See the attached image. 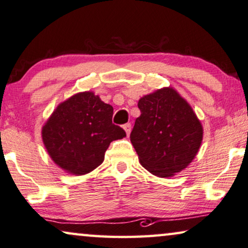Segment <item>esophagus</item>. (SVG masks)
I'll use <instances>...</instances> for the list:
<instances>
[{
	"label": "esophagus",
	"mask_w": 248,
	"mask_h": 248,
	"mask_svg": "<svg viewBox=\"0 0 248 248\" xmlns=\"http://www.w3.org/2000/svg\"><path fill=\"white\" fill-rule=\"evenodd\" d=\"M124 130L125 131V134H127V136H129V134H130V131H131V124H124Z\"/></svg>",
	"instance_id": "esophagus-1"
}]
</instances>
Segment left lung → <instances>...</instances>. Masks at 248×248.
Listing matches in <instances>:
<instances>
[{
  "instance_id": "8db88e82",
  "label": "left lung",
  "mask_w": 248,
  "mask_h": 248,
  "mask_svg": "<svg viewBox=\"0 0 248 248\" xmlns=\"http://www.w3.org/2000/svg\"><path fill=\"white\" fill-rule=\"evenodd\" d=\"M138 108L130 141L141 165L164 179L186 169L203 139V127L190 103L169 86L140 97Z\"/></svg>"
}]
</instances>
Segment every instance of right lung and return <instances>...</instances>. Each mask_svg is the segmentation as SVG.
I'll list each match as a JSON object with an SVG mask.
<instances>
[{
	"instance_id": "obj_1",
	"label": "right lung",
	"mask_w": 248,
	"mask_h": 248,
	"mask_svg": "<svg viewBox=\"0 0 248 248\" xmlns=\"http://www.w3.org/2000/svg\"><path fill=\"white\" fill-rule=\"evenodd\" d=\"M113 108L92 91L59 103L41 128L45 148L59 169L84 175L101 165L110 142L125 137L112 124Z\"/></svg>"
}]
</instances>
